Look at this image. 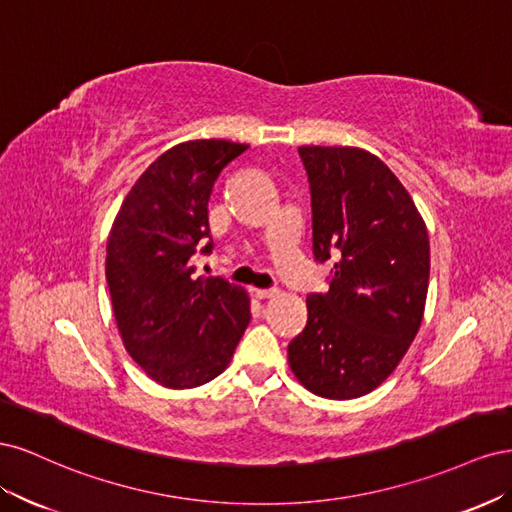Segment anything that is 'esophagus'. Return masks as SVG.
Returning <instances> with one entry per match:
<instances>
[{"label":"esophagus","instance_id":"obj_1","mask_svg":"<svg viewBox=\"0 0 512 512\" xmlns=\"http://www.w3.org/2000/svg\"><path fill=\"white\" fill-rule=\"evenodd\" d=\"M254 294L258 299H269V297H273V294H277V290L275 288H254Z\"/></svg>","mask_w":512,"mask_h":512}]
</instances>
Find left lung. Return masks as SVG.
<instances>
[{
    "label": "left lung",
    "instance_id": "obj_1",
    "mask_svg": "<svg viewBox=\"0 0 512 512\" xmlns=\"http://www.w3.org/2000/svg\"><path fill=\"white\" fill-rule=\"evenodd\" d=\"M312 194V250L333 262L329 292L307 297L288 344L294 376L320 397L374 391L421 327L429 237L391 168L356 147H299Z\"/></svg>",
    "mask_w": 512,
    "mask_h": 512
}]
</instances>
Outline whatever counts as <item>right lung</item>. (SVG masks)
<instances>
[{"instance_id": "1", "label": "right lung", "mask_w": 512, "mask_h": 512, "mask_svg": "<svg viewBox=\"0 0 512 512\" xmlns=\"http://www.w3.org/2000/svg\"><path fill=\"white\" fill-rule=\"evenodd\" d=\"M247 149L181 143L132 185L106 243V282L132 359L166 389L220 376L250 324V297L224 277L196 275L211 254L209 198L222 168Z\"/></svg>"}]
</instances>
